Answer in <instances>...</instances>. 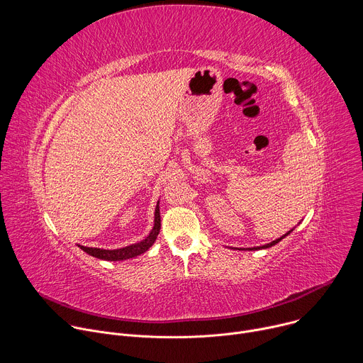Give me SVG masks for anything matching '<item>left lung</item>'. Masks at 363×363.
<instances>
[{"instance_id":"obj_1","label":"left lung","mask_w":363,"mask_h":363,"mask_svg":"<svg viewBox=\"0 0 363 363\" xmlns=\"http://www.w3.org/2000/svg\"><path fill=\"white\" fill-rule=\"evenodd\" d=\"M298 224H300V223H298ZM298 224H297V225H298ZM294 228H296V227H294ZM294 228H293V230H294ZM293 230L287 231V233H286L284 235H281L280 238H276L274 241H272V242H269V244H264V245H258V247H250V248H233V250H248V251H255V250H266V248H269V247H273V245H276L277 242H280V241H281L284 237H287V235H289V234H290Z\"/></svg>"}]
</instances>
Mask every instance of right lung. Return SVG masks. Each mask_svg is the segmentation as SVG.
<instances>
[{"label": "right lung", "instance_id": "right-lung-1", "mask_svg": "<svg viewBox=\"0 0 363 363\" xmlns=\"http://www.w3.org/2000/svg\"><path fill=\"white\" fill-rule=\"evenodd\" d=\"M160 230H161V214H160V201H158L157 206H155L153 228L150 230L149 235L146 238H143L142 241L122 247V248H116V250H105V248H94V247H84V245H79V247L89 255L100 258V260L122 262V260H128V258L138 257V255L143 254L145 251H147L153 245V242L157 241Z\"/></svg>", "mask_w": 363, "mask_h": 363}]
</instances>
